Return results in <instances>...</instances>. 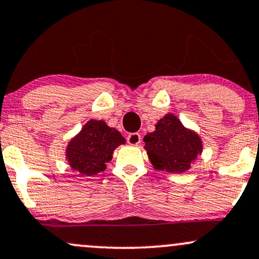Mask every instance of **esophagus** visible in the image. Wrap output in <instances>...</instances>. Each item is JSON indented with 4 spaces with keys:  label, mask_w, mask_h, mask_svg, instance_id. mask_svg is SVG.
Listing matches in <instances>:
<instances>
[{
    "label": "esophagus",
    "mask_w": 259,
    "mask_h": 259,
    "mask_svg": "<svg viewBox=\"0 0 259 259\" xmlns=\"http://www.w3.org/2000/svg\"><path fill=\"white\" fill-rule=\"evenodd\" d=\"M127 144L132 145V146H138V145L141 142V135L139 133H133L127 135Z\"/></svg>",
    "instance_id": "1"
}]
</instances>
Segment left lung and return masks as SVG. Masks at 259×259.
Returning <instances> with one entry per match:
<instances>
[{"label":"left lung","instance_id":"8db88e82","mask_svg":"<svg viewBox=\"0 0 259 259\" xmlns=\"http://www.w3.org/2000/svg\"><path fill=\"white\" fill-rule=\"evenodd\" d=\"M144 142L153 168L168 173L189 170L203 150L200 135L184 126L171 113L157 121L156 130L148 133Z\"/></svg>","mask_w":259,"mask_h":259}]
</instances>
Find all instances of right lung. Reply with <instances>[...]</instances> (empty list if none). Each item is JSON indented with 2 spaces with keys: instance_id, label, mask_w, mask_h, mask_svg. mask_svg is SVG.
Returning <instances> with one entry per match:
<instances>
[{
  "instance_id": "1",
  "label": "right lung",
  "mask_w": 259,
  "mask_h": 259,
  "mask_svg": "<svg viewBox=\"0 0 259 259\" xmlns=\"http://www.w3.org/2000/svg\"><path fill=\"white\" fill-rule=\"evenodd\" d=\"M124 144L125 139L117 129L91 119L67 145L65 159L80 175L90 177L105 170L115 148Z\"/></svg>"
}]
</instances>
